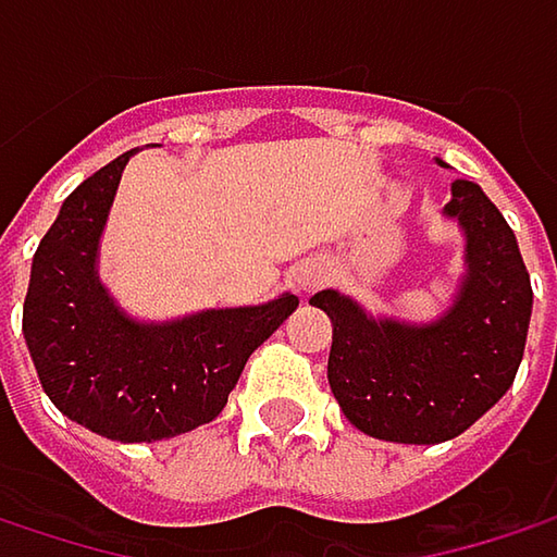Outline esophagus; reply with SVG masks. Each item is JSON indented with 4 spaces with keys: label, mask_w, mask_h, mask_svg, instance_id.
I'll return each instance as SVG.
<instances>
[{
    "label": "esophagus",
    "mask_w": 557,
    "mask_h": 557,
    "mask_svg": "<svg viewBox=\"0 0 557 557\" xmlns=\"http://www.w3.org/2000/svg\"><path fill=\"white\" fill-rule=\"evenodd\" d=\"M325 280H329V268H325V264H319V261H306V264H299V268H296V274H293V286H296L299 293H312V289H319Z\"/></svg>",
    "instance_id": "1"
}]
</instances>
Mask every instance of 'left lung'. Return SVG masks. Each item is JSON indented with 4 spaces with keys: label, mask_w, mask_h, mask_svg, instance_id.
<instances>
[{
    "label": "left lung",
    "mask_w": 557,
    "mask_h": 557,
    "mask_svg": "<svg viewBox=\"0 0 557 557\" xmlns=\"http://www.w3.org/2000/svg\"><path fill=\"white\" fill-rule=\"evenodd\" d=\"M468 238V277L445 319H368L335 289L309 302L332 319L329 387L364 435L438 445L471 429L512 387L532 315V283L512 228L471 180L445 206Z\"/></svg>",
    "instance_id": "left-lung-1"
}]
</instances>
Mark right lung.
Returning a JSON list of instances; mask_svg holds the SVG:
<instances>
[{
    "mask_svg": "<svg viewBox=\"0 0 557 557\" xmlns=\"http://www.w3.org/2000/svg\"><path fill=\"white\" fill-rule=\"evenodd\" d=\"M132 151L83 180L41 238L22 332L57 409L112 442H158L212 422L251 351L299 306L293 293L251 309H209L141 325L96 280L99 235Z\"/></svg>",
    "mask_w": 557,
    "mask_h": 557,
    "instance_id": "1",
    "label": "right lung"
}]
</instances>
